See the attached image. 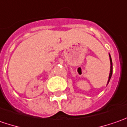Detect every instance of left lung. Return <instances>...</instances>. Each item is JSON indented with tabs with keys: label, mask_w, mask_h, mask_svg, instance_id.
<instances>
[{
	"label": "left lung",
	"mask_w": 127,
	"mask_h": 127,
	"mask_svg": "<svg viewBox=\"0 0 127 127\" xmlns=\"http://www.w3.org/2000/svg\"><path fill=\"white\" fill-rule=\"evenodd\" d=\"M109 55V59H110V72H109V79H108V82H107V85L108 83L109 82V80L111 79L112 77V58H111V56L110 55Z\"/></svg>",
	"instance_id": "1"
}]
</instances>
